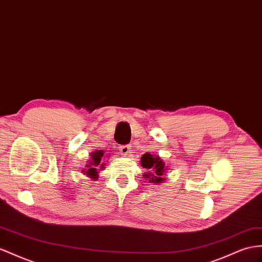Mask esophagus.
<instances>
[{
    "label": "esophagus",
    "instance_id": "34e87169",
    "mask_svg": "<svg viewBox=\"0 0 262 262\" xmlns=\"http://www.w3.org/2000/svg\"><path fill=\"white\" fill-rule=\"evenodd\" d=\"M129 150H130V146H128V145L119 146V151L122 155H127V154L129 152Z\"/></svg>",
    "mask_w": 262,
    "mask_h": 262
}]
</instances>
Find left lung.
I'll use <instances>...</instances> for the list:
<instances>
[{"label": "left lung", "mask_w": 262, "mask_h": 262, "mask_svg": "<svg viewBox=\"0 0 262 262\" xmlns=\"http://www.w3.org/2000/svg\"><path fill=\"white\" fill-rule=\"evenodd\" d=\"M140 164L144 168L149 169L148 173H145V178L148 179L149 183L159 184L164 182L165 178H163V176L167 168L165 163L158 156L154 157L151 154L146 152L140 159Z\"/></svg>", "instance_id": "left-lung-1"}]
</instances>
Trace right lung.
<instances>
[{
    "mask_svg": "<svg viewBox=\"0 0 262 262\" xmlns=\"http://www.w3.org/2000/svg\"><path fill=\"white\" fill-rule=\"evenodd\" d=\"M102 154L103 152H100V151H97V152H93V165H98L99 164V162H100V157H102ZM103 168V167H102ZM83 172H86V175L87 176H90V177H92V178H94V179H96V176H97V170H96V168H93V167H91V168H89L87 169V171H84L83 170Z\"/></svg>",
    "mask_w": 262,
    "mask_h": 262,
    "instance_id": "1",
    "label": "right lung"
}]
</instances>
